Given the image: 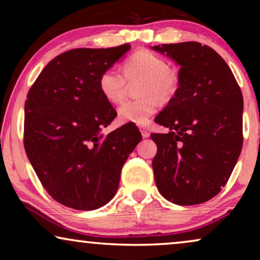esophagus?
I'll return each mask as SVG.
<instances>
[{
	"label": "esophagus",
	"mask_w": 260,
	"mask_h": 260,
	"mask_svg": "<svg viewBox=\"0 0 260 260\" xmlns=\"http://www.w3.org/2000/svg\"><path fill=\"white\" fill-rule=\"evenodd\" d=\"M140 130H141L142 136H143L144 138H147V137L150 136V133H149L148 127H145V126H140Z\"/></svg>",
	"instance_id": "esophagus-1"
}]
</instances>
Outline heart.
<instances>
[{"mask_svg":"<svg viewBox=\"0 0 260 260\" xmlns=\"http://www.w3.org/2000/svg\"><path fill=\"white\" fill-rule=\"evenodd\" d=\"M141 98L124 102L117 110L120 123L147 124L159 103L167 104L180 88V76L163 56L148 49H138L123 63V73L115 67L105 69L98 79L99 91L111 104L125 98L127 81H141Z\"/></svg>","mask_w":260,"mask_h":260,"instance_id":"obj_1","label":"heart"}]
</instances>
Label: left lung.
I'll use <instances>...</instances> for the list:
<instances>
[{"instance_id": "left-lung-1", "label": "left lung", "mask_w": 260, "mask_h": 260, "mask_svg": "<svg viewBox=\"0 0 260 260\" xmlns=\"http://www.w3.org/2000/svg\"><path fill=\"white\" fill-rule=\"evenodd\" d=\"M152 49L181 66L179 91L155 118L169 133L151 134L156 186L173 204H202L225 187L239 158L243 94L225 60L208 46L188 41Z\"/></svg>"}]
</instances>
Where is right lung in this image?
Returning a JSON list of instances; mask_svg holds the SVG:
<instances>
[{"mask_svg":"<svg viewBox=\"0 0 260 260\" xmlns=\"http://www.w3.org/2000/svg\"><path fill=\"white\" fill-rule=\"evenodd\" d=\"M130 49L74 48L51 60L24 103L23 144L46 191L78 211L108 204L120 170L142 135L135 124L101 134L117 116L99 91L98 79Z\"/></svg>","mask_w":260,"mask_h":260,"instance_id":"1","label":"right lung"}]
</instances>
